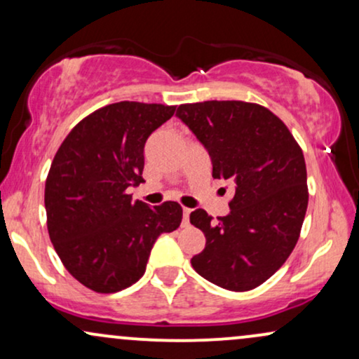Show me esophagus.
<instances>
[{
  "label": "esophagus",
  "mask_w": 359,
  "mask_h": 359,
  "mask_svg": "<svg viewBox=\"0 0 359 359\" xmlns=\"http://www.w3.org/2000/svg\"><path fill=\"white\" fill-rule=\"evenodd\" d=\"M192 210L187 209V207H184V224H189V215H191Z\"/></svg>",
  "instance_id": "obj_1"
}]
</instances>
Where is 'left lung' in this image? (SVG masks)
I'll return each instance as SVG.
<instances>
[{
  "label": "left lung",
  "instance_id": "obj_1",
  "mask_svg": "<svg viewBox=\"0 0 359 359\" xmlns=\"http://www.w3.org/2000/svg\"><path fill=\"white\" fill-rule=\"evenodd\" d=\"M177 116L209 152L214 179L236 187L224 217L212 221L204 209L191 214L205 236L192 267L215 286L250 291L286 262L299 239L309 198L303 150L283 120L257 103H185Z\"/></svg>",
  "mask_w": 359,
  "mask_h": 359
}]
</instances>
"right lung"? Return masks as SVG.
I'll list each match as a JSON object with an SVG mask.
<instances>
[{
	"label": "right lung",
	"instance_id": "1",
	"mask_svg": "<svg viewBox=\"0 0 359 359\" xmlns=\"http://www.w3.org/2000/svg\"><path fill=\"white\" fill-rule=\"evenodd\" d=\"M175 107L118 102L95 110L60 145L45 184L46 226L67 271L110 294L145 273L157 237L182 222V207H149L128 187L144 182V147Z\"/></svg>",
	"mask_w": 359,
	"mask_h": 359
}]
</instances>
